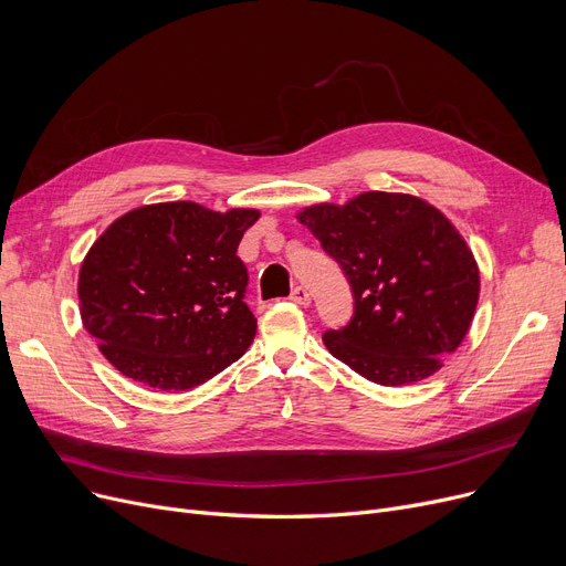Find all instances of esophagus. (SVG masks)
I'll use <instances>...</instances> for the list:
<instances>
[{
	"label": "esophagus",
	"mask_w": 566,
	"mask_h": 566,
	"mask_svg": "<svg viewBox=\"0 0 566 566\" xmlns=\"http://www.w3.org/2000/svg\"><path fill=\"white\" fill-rule=\"evenodd\" d=\"M291 301L303 305V307H307V305L312 303V295H310V291H307L305 286H295V289L291 291Z\"/></svg>",
	"instance_id": "34e87169"
}]
</instances>
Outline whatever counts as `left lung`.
Returning a JSON list of instances; mask_svg holds the SVG:
<instances>
[{
	"label": "left lung",
	"mask_w": 566,
	"mask_h": 566,
	"mask_svg": "<svg viewBox=\"0 0 566 566\" xmlns=\"http://www.w3.org/2000/svg\"><path fill=\"white\" fill-rule=\"evenodd\" d=\"M295 218L353 289V318L323 335L325 348L388 388L436 374L480 301V268L457 227L420 197L378 190L344 206L314 203Z\"/></svg>",
	"instance_id": "obj_1"
}]
</instances>
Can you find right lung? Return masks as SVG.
<instances>
[{"label": "right lung", "instance_id": "1", "mask_svg": "<svg viewBox=\"0 0 566 566\" xmlns=\"http://www.w3.org/2000/svg\"><path fill=\"white\" fill-rule=\"evenodd\" d=\"M256 208L148 203L116 218L80 265L84 331L124 376L165 392L213 378L248 350L256 318L235 256Z\"/></svg>", "mask_w": 566, "mask_h": 566}]
</instances>
